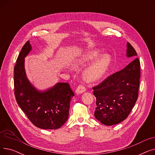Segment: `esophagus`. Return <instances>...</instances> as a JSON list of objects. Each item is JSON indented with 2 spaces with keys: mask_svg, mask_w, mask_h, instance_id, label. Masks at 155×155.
Wrapping results in <instances>:
<instances>
[{
  "mask_svg": "<svg viewBox=\"0 0 155 155\" xmlns=\"http://www.w3.org/2000/svg\"><path fill=\"white\" fill-rule=\"evenodd\" d=\"M86 91V88L82 85H80L76 89V93L77 94H82Z\"/></svg>",
  "mask_w": 155,
  "mask_h": 155,
  "instance_id": "esophagus-1",
  "label": "esophagus"
}]
</instances>
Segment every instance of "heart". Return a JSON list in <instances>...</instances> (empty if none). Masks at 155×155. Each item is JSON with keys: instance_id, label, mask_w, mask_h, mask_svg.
Instances as JSON below:
<instances>
[{"instance_id": "b5f03b06", "label": "heart", "mask_w": 155, "mask_h": 155, "mask_svg": "<svg viewBox=\"0 0 155 155\" xmlns=\"http://www.w3.org/2000/svg\"><path fill=\"white\" fill-rule=\"evenodd\" d=\"M101 53L100 50H94L82 54L73 62V67L78 69L85 67L96 59L101 54ZM110 61V55L107 54L101 55L84 71V78L89 82H95L99 80L106 71Z\"/></svg>"}]
</instances>
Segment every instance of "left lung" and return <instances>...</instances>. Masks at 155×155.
Segmentation results:
<instances>
[{"mask_svg": "<svg viewBox=\"0 0 155 155\" xmlns=\"http://www.w3.org/2000/svg\"><path fill=\"white\" fill-rule=\"evenodd\" d=\"M136 56L134 48L127 43L126 56ZM140 79V63L136 58L124 68L93 87L96 97L95 118L106 126L115 125L125 120L137 99Z\"/></svg>", "mask_w": 155, "mask_h": 155, "instance_id": "8db88e82", "label": "left lung"}]
</instances>
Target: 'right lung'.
Masks as SVG:
<instances>
[{"instance_id":"add662e5","label":"right lung","mask_w":155,"mask_h":155,"mask_svg":"<svg viewBox=\"0 0 155 155\" xmlns=\"http://www.w3.org/2000/svg\"><path fill=\"white\" fill-rule=\"evenodd\" d=\"M32 50L29 41L23 46L14 67V94L22 110L35 126L56 129L68 120L70 104L74 93L68 83H57L39 91L28 79L24 58Z\"/></svg>"}]
</instances>
